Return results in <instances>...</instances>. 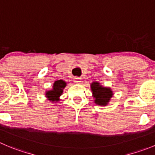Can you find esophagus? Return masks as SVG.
Masks as SVG:
<instances>
[{"mask_svg": "<svg viewBox=\"0 0 155 155\" xmlns=\"http://www.w3.org/2000/svg\"><path fill=\"white\" fill-rule=\"evenodd\" d=\"M74 82H76V83H80V82H81V78L75 77L74 78Z\"/></svg>", "mask_w": 155, "mask_h": 155, "instance_id": "esophagus-1", "label": "esophagus"}]
</instances>
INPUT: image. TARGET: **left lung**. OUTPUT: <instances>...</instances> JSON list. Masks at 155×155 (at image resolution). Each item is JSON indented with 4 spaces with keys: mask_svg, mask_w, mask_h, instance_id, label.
Segmentation results:
<instances>
[{
    "mask_svg": "<svg viewBox=\"0 0 155 155\" xmlns=\"http://www.w3.org/2000/svg\"><path fill=\"white\" fill-rule=\"evenodd\" d=\"M91 90L92 92V96L95 99V103L102 106L108 105L113 95V92L110 88L103 87L99 82L91 83Z\"/></svg>",
    "mask_w": 155,
    "mask_h": 155,
    "instance_id": "obj_1",
    "label": "left lung"
}]
</instances>
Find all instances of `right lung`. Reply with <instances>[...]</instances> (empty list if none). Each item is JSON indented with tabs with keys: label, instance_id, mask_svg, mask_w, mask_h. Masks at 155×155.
I'll return each mask as SVG.
<instances>
[{
	"label": "right lung",
	"instance_id": "add662e5",
	"mask_svg": "<svg viewBox=\"0 0 155 155\" xmlns=\"http://www.w3.org/2000/svg\"><path fill=\"white\" fill-rule=\"evenodd\" d=\"M66 86V82L65 81L60 79V80L55 81L53 83V89L46 92V97L48 100L51 102H58L60 100V96L63 94V89Z\"/></svg>",
	"mask_w": 155,
	"mask_h": 155
}]
</instances>
